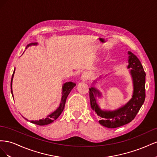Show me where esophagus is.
Masks as SVG:
<instances>
[{"mask_svg": "<svg viewBox=\"0 0 157 157\" xmlns=\"http://www.w3.org/2000/svg\"><path fill=\"white\" fill-rule=\"evenodd\" d=\"M89 78V75L87 73H84L81 76V80L82 81H85V80H87Z\"/></svg>", "mask_w": 157, "mask_h": 157, "instance_id": "1", "label": "esophagus"}]
</instances>
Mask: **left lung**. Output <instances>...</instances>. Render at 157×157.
Returning a JSON list of instances; mask_svg holds the SVG:
<instances>
[{
	"instance_id": "left-lung-1",
	"label": "left lung",
	"mask_w": 157,
	"mask_h": 157,
	"mask_svg": "<svg viewBox=\"0 0 157 157\" xmlns=\"http://www.w3.org/2000/svg\"><path fill=\"white\" fill-rule=\"evenodd\" d=\"M128 65L133 82L132 98L125 105L115 110L101 109L97 102V97L101 98L102 94L94 86L97 80L93 82L94 86L90 90V105L92 110L101 118L99 124L109 128H115L130 122L143 105L145 98V73L140 61L131 52L128 51ZM101 77L99 79H100Z\"/></svg>"
}]
</instances>
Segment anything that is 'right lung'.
<instances>
[{"label": "right lung", "instance_id": "obj_1", "mask_svg": "<svg viewBox=\"0 0 157 157\" xmlns=\"http://www.w3.org/2000/svg\"><path fill=\"white\" fill-rule=\"evenodd\" d=\"M37 44H38L37 42H32V43H30L27 46L26 49L29 46H36ZM14 73H15V69H14V71H13V73L12 79H11V92H12L13 98V92H12V80H13V78ZM75 86H76V84L73 82H67L64 83L63 84V86H62V93H61L62 94V96H61V102H60V104H59V107H58V109H56L54 112H52L51 114H50V115L47 116V117L45 118H42V119H40L39 121H30V122L31 123H33V124H35L36 125H39V126H44V125L49 124H50V123L53 122L55 120H56L57 118L59 117L61 113L63 112L64 107H65L66 99H67L68 95L69 94L71 90H72V89ZM25 119L29 121L28 119H27V118H25Z\"/></svg>", "mask_w": 157, "mask_h": 157}]
</instances>
